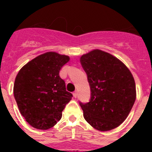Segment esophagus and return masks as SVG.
<instances>
[{
    "instance_id": "34e87169",
    "label": "esophagus",
    "mask_w": 152,
    "mask_h": 152,
    "mask_svg": "<svg viewBox=\"0 0 152 152\" xmlns=\"http://www.w3.org/2000/svg\"><path fill=\"white\" fill-rule=\"evenodd\" d=\"M73 96H75V98L77 97V91H75V92L73 93Z\"/></svg>"
}]
</instances>
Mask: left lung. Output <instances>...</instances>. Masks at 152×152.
<instances>
[{"mask_svg":"<svg viewBox=\"0 0 152 152\" xmlns=\"http://www.w3.org/2000/svg\"><path fill=\"white\" fill-rule=\"evenodd\" d=\"M91 91L89 103L80 105L95 129L116 128L129 116L136 99L134 77L126 64L108 52L94 49L80 57Z\"/></svg>","mask_w":152,"mask_h":152,"instance_id":"8db88e82","label":"left lung"}]
</instances>
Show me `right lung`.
I'll return each instance as SVG.
<instances>
[{"label":"right lung","instance_id":"obj_1","mask_svg":"<svg viewBox=\"0 0 152 152\" xmlns=\"http://www.w3.org/2000/svg\"><path fill=\"white\" fill-rule=\"evenodd\" d=\"M69 60L65 55L47 52L26 63L16 76L13 95L19 110L37 129H49L57 124L72 100L73 96L59 76L60 69Z\"/></svg>","mask_w":152,"mask_h":152}]
</instances>
